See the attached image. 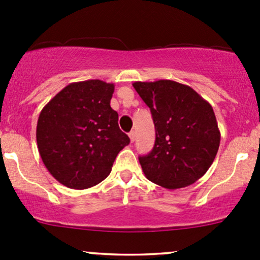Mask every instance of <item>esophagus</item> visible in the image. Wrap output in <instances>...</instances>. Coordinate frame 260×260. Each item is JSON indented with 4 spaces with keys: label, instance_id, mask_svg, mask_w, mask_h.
Instances as JSON below:
<instances>
[{
    "label": "esophagus",
    "instance_id": "esophagus-1",
    "mask_svg": "<svg viewBox=\"0 0 260 260\" xmlns=\"http://www.w3.org/2000/svg\"><path fill=\"white\" fill-rule=\"evenodd\" d=\"M129 138H130V141L131 142L135 141V138H136V133H135V131H130V133H129Z\"/></svg>",
    "mask_w": 260,
    "mask_h": 260
}]
</instances>
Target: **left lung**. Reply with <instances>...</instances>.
<instances>
[{
    "label": "left lung",
    "mask_w": 260,
    "mask_h": 260,
    "mask_svg": "<svg viewBox=\"0 0 260 260\" xmlns=\"http://www.w3.org/2000/svg\"><path fill=\"white\" fill-rule=\"evenodd\" d=\"M150 108L156 141L139 157L146 178L173 190L200 179L214 162L220 146L214 109L191 87L171 80L134 82Z\"/></svg>",
    "instance_id": "left-lung-1"
}]
</instances>
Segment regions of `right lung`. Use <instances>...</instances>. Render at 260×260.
<instances>
[{
	"instance_id": "1",
	"label": "right lung",
	"mask_w": 260,
	"mask_h": 260,
	"mask_svg": "<svg viewBox=\"0 0 260 260\" xmlns=\"http://www.w3.org/2000/svg\"><path fill=\"white\" fill-rule=\"evenodd\" d=\"M113 93L114 83L101 80L70 83L40 112L38 150L51 176L67 188L97 185L129 145L110 107Z\"/></svg>"
}]
</instances>
